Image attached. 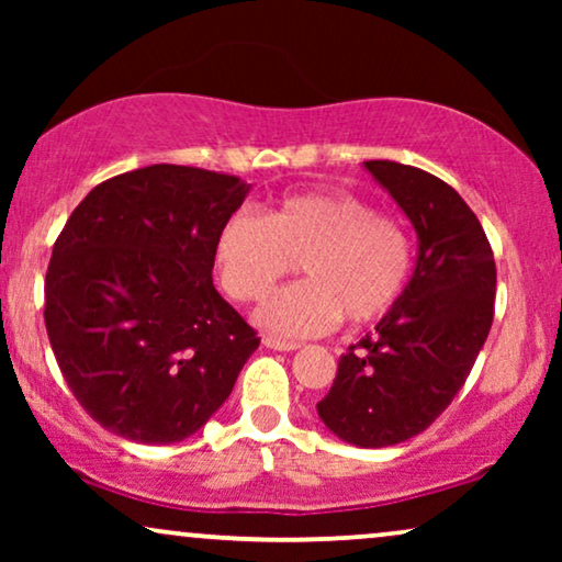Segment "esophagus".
I'll list each match as a JSON object with an SVG mask.
<instances>
[{
  "instance_id": "1",
  "label": "esophagus",
  "mask_w": 562,
  "mask_h": 562,
  "mask_svg": "<svg viewBox=\"0 0 562 562\" xmlns=\"http://www.w3.org/2000/svg\"><path fill=\"white\" fill-rule=\"evenodd\" d=\"M263 345H266V348H271V350H281V352H291V350H296V348H299L296 342L279 340V337H271V335H266V337H263Z\"/></svg>"
}]
</instances>
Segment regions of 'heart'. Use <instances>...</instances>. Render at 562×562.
I'll return each instance as SVG.
<instances>
[{
	"label": "heart",
	"mask_w": 562,
	"mask_h": 562,
	"mask_svg": "<svg viewBox=\"0 0 562 562\" xmlns=\"http://www.w3.org/2000/svg\"><path fill=\"white\" fill-rule=\"evenodd\" d=\"M214 263L235 302L258 304L302 263L306 281L273 296L260 325L281 337L329 333L342 317L368 325L394 310L409 286L412 235L350 191H302L266 217L235 212L214 240Z\"/></svg>",
	"instance_id": "1"
}]
</instances>
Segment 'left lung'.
I'll list each match as a JSON object with an SVG mask.
<instances>
[{
    "instance_id": "obj_1",
    "label": "left lung",
    "mask_w": 562,
    "mask_h": 562,
    "mask_svg": "<svg viewBox=\"0 0 562 562\" xmlns=\"http://www.w3.org/2000/svg\"><path fill=\"white\" fill-rule=\"evenodd\" d=\"M419 235V258L394 310L337 363L317 404L325 425L358 448L425 432L471 373L494 322L496 263L479 217L422 168L366 160Z\"/></svg>"
}]
</instances>
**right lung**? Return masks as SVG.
I'll return each instance as SVG.
<instances>
[{
	"label": "right lung",
	"instance_id": "add662e5",
	"mask_svg": "<svg viewBox=\"0 0 562 562\" xmlns=\"http://www.w3.org/2000/svg\"><path fill=\"white\" fill-rule=\"evenodd\" d=\"M248 183L156 164L94 187L45 273V329L87 414L143 445L194 435L260 337L212 283L214 240Z\"/></svg>",
	"mask_w": 562,
	"mask_h": 562
}]
</instances>
